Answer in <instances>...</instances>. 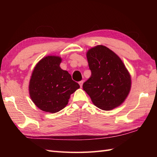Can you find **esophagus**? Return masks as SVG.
Wrapping results in <instances>:
<instances>
[{"instance_id":"obj_1","label":"esophagus","mask_w":157,"mask_h":157,"mask_svg":"<svg viewBox=\"0 0 157 157\" xmlns=\"http://www.w3.org/2000/svg\"><path fill=\"white\" fill-rule=\"evenodd\" d=\"M83 83H84V81H80L79 82V84L80 86V87L82 88V86H83Z\"/></svg>"}]
</instances>
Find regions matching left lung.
Here are the masks:
<instances>
[{
	"instance_id": "left-lung-1",
	"label": "left lung",
	"mask_w": 157,
	"mask_h": 157,
	"mask_svg": "<svg viewBox=\"0 0 157 157\" xmlns=\"http://www.w3.org/2000/svg\"><path fill=\"white\" fill-rule=\"evenodd\" d=\"M92 74L83 89L96 106L104 111L118 107L131 90L132 79L119 56L103 45L90 48L86 53Z\"/></svg>"
}]
</instances>
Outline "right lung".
<instances>
[{"label":"right lung","instance_id":"obj_1","mask_svg":"<svg viewBox=\"0 0 157 157\" xmlns=\"http://www.w3.org/2000/svg\"><path fill=\"white\" fill-rule=\"evenodd\" d=\"M61 61L59 56H46L39 61L32 71L29 96L35 105L43 111H60L68 104L71 94L79 88L68 71L60 67Z\"/></svg>","mask_w":157,"mask_h":157}]
</instances>
